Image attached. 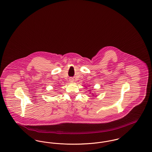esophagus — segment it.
Segmentation results:
<instances>
[{"mask_svg":"<svg viewBox=\"0 0 152 152\" xmlns=\"http://www.w3.org/2000/svg\"><path fill=\"white\" fill-rule=\"evenodd\" d=\"M69 81H70V82H71V83H72L73 81V79L72 78L69 79Z\"/></svg>","mask_w":152,"mask_h":152,"instance_id":"obj_1","label":"esophagus"}]
</instances>
